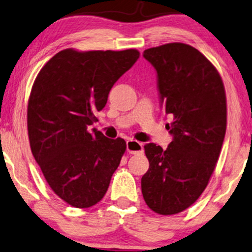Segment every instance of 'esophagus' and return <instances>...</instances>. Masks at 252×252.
<instances>
[{"label": "esophagus", "instance_id": "1", "mask_svg": "<svg viewBox=\"0 0 252 252\" xmlns=\"http://www.w3.org/2000/svg\"><path fill=\"white\" fill-rule=\"evenodd\" d=\"M126 148H127V151H128L129 154L136 155V154H142L143 153V143L137 142V141H135V140L127 141Z\"/></svg>", "mask_w": 252, "mask_h": 252}]
</instances>
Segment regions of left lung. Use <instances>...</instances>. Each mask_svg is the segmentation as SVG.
<instances>
[{"instance_id": "left-lung-1", "label": "left lung", "mask_w": 252, "mask_h": 252, "mask_svg": "<svg viewBox=\"0 0 252 252\" xmlns=\"http://www.w3.org/2000/svg\"><path fill=\"white\" fill-rule=\"evenodd\" d=\"M143 57L157 72L173 140L165 150L155 143L144 146L149 170L141 188L153 211L175 215L197 201L215 171L226 134L225 87L211 62L189 44L150 48Z\"/></svg>"}]
</instances>
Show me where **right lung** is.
I'll list each match as a JSON object with an SVG mask.
<instances>
[{
    "label": "right lung",
    "instance_id": "obj_1",
    "mask_svg": "<svg viewBox=\"0 0 252 252\" xmlns=\"http://www.w3.org/2000/svg\"><path fill=\"white\" fill-rule=\"evenodd\" d=\"M140 57L122 51L65 49L41 68L27 105L31 150L55 194L74 208L95 205L126 150L88 127L97 122L116 81Z\"/></svg>",
    "mask_w": 252,
    "mask_h": 252
}]
</instances>
